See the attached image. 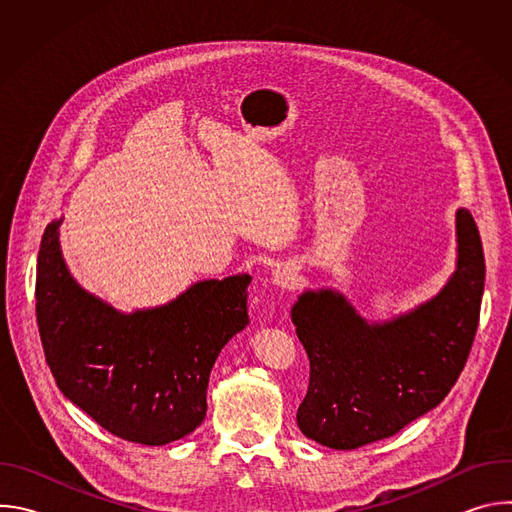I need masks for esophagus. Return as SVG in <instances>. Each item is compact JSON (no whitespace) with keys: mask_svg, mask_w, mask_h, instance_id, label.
<instances>
[{"mask_svg":"<svg viewBox=\"0 0 512 512\" xmlns=\"http://www.w3.org/2000/svg\"><path fill=\"white\" fill-rule=\"evenodd\" d=\"M273 283L277 287H294L298 281H300V269L296 263H279L275 269H273V275H271Z\"/></svg>","mask_w":512,"mask_h":512,"instance_id":"1","label":"esophagus"}]
</instances>
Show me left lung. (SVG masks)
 I'll return each mask as SVG.
<instances>
[{"mask_svg": "<svg viewBox=\"0 0 512 512\" xmlns=\"http://www.w3.org/2000/svg\"><path fill=\"white\" fill-rule=\"evenodd\" d=\"M458 269L431 302L387 324H367L334 291H306L291 308L310 358L298 425L310 440L356 450L391 437L437 407L456 385L480 320L484 253L460 208Z\"/></svg>", "mask_w": 512, "mask_h": 512, "instance_id": "obj_1", "label": "left lung"}]
</instances>
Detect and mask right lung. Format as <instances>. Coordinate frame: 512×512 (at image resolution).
Instances as JSON below:
<instances>
[{"label":"right lung","instance_id":"right-lung-1","mask_svg":"<svg viewBox=\"0 0 512 512\" xmlns=\"http://www.w3.org/2000/svg\"><path fill=\"white\" fill-rule=\"evenodd\" d=\"M46 227L36 269V320L64 393L121 440L164 446L206 415L221 348L249 324V275L192 285L168 306L123 316L89 296L64 267L58 227Z\"/></svg>","mask_w":512,"mask_h":512}]
</instances>
